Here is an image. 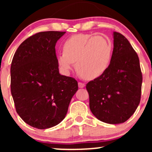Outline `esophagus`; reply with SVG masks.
<instances>
[{"mask_svg": "<svg viewBox=\"0 0 152 152\" xmlns=\"http://www.w3.org/2000/svg\"><path fill=\"white\" fill-rule=\"evenodd\" d=\"M78 87H79V88H83V87L85 86V83H81V82H78Z\"/></svg>", "mask_w": 152, "mask_h": 152, "instance_id": "obj_1", "label": "esophagus"}]
</instances>
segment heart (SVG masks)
I'll return each mask as SVG.
<instances>
[{
  "label": "heart",
  "instance_id": "b5f03b06",
  "mask_svg": "<svg viewBox=\"0 0 152 152\" xmlns=\"http://www.w3.org/2000/svg\"><path fill=\"white\" fill-rule=\"evenodd\" d=\"M64 53L58 55V62L68 72L74 66L81 77L94 79L105 72L112 55V44L102 35L80 34L71 36L63 45Z\"/></svg>",
  "mask_w": 152,
  "mask_h": 152
}]
</instances>
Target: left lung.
Returning <instances> with one entry per match:
<instances>
[{"label":"left lung","mask_w":152,"mask_h":152,"mask_svg":"<svg viewBox=\"0 0 152 152\" xmlns=\"http://www.w3.org/2000/svg\"><path fill=\"white\" fill-rule=\"evenodd\" d=\"M142 84L137 53L125 36L114 32V49L109 67L86 84L92 114L111 124L127 121L140 103Z\"/></svg>","instance_id":"1"}]
</instances>
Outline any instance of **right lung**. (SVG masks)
<instances>
[{"mask_svg": "<svg viewBox=\"0 0 152 152\" xmlns=\"http://www.w3.org/2000/svg\"><path fill=\"white\" fill-rule=\"evenodd\" d=\"M66 32L33 35L19 46L10 66V90L15 110L30 126L50 128L63 121L78 82L59 74L56 43Z\"/></svg>", "mask_w": 152, "mask_h": 152, "instance_id": "1", "label": "right lung"}]
</instances>
